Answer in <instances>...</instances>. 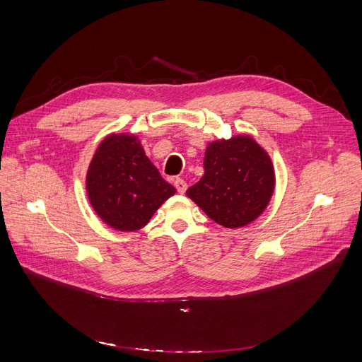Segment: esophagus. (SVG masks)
I'll list each match as a JSON object with an SVG mask.
<instances>
[{
	"label": "esophagus",
	"instance_id": "obj_1",
	"mask_svg": "<svg viewBox=\"0 0 362 362\" xmlns=\"http://www.w3.org/2000/svg\"><path fill=\"white\" fill-rule=\"evenodd\" d=\"M173 185H175V189H177V192L178 193H185V190H187V182H185L184 180H181V178H177L173 181Z\"/></svg>",
	"mask_w": 362,
	"mask_h": 362
}]
</instances>
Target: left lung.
Segmentation results:
<instances>
[{
	"label": "left lung",
	"mask_w": 362,
	"mask_h": 362,
	"mask_svg": "<svg viewBox=\"0 0 362 362\" xmlns=\"http://www.w3.org/2000/svg\"><path fill=\"white\" fill-rule=\"evenodd\" d=\"M204 170V177L187 190V196L225 228L254 222L275 190L272 160L249 136L211 141L205 151Z\"/></svg>",
	"instance_id": "1"
}]
</instances>
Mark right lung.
Instances as JSON below:
<instances>
[{"label": "right lung", "instance_id": "right-lung-1", "mask_svg": "<svg viewBox=\"0 0 362 362\" xmlns=\"http://www.w3.org/2000/svg\"><path fill=\"white\" fill-rule=\"evenodd\" d=\"M95 213L116 231L144 228L175 194L133 134H110L98 146L86 177Z\"/></svg>", "mask_w": 362, "mask_h": 362}]
</instances>
